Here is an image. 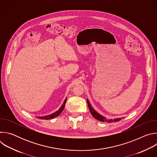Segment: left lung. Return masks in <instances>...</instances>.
Listing matches in <instances>:
<instances>
[{
	"mask_svg": "<svg viewBox=\"0 0 157 157\" xmlns=\"http://www.w3.org/2000/svg\"><path fill=\"white\" fill-rule=\"evenodd\" d=\"M87 105H88V107H89V110H90V113L91 114H92V116L95 118L97 120L99 121H101V122H117V121H121L122 119H123L124 117L122 118H116V119H107L105 117H104V116H102V115L99 114L98 113H97V112L93 108V107L91 106L90 102H89V101H88V99H87Z\"/></svg>",
	"mask_w": 157,
	"mask_h": 157,
	"instance_id": "1",
	"label": "left lung"
}]
</instances>
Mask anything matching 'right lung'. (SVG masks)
<instances>
[{"label":"right lung","instance_id":"obj_1","mask_svg":"<svg viewBox=\"0 0 157 157\" xmlns=\"http://www.w3.org/2000/svg\"><path fill=\"white\" fill-rule=\"evenodd\" d=\"M66 98L65 99V100L64 101L62 105L61 106V107L57 110L56 111L55 113L52 114H50V115H48V116H41V117H36L38 119H44V120H48V119H53L57 116H58L61 113L62 111L63 110L64 108V106H65V104H66Z\"/></svg>","mask_w":157,"mask_h":157}]
</instances>
